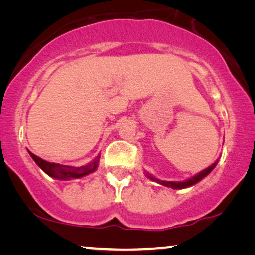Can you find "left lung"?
Returning a JSON list of instances; mask_svg holds the SVG:
<instances>
[{
    "instance_id": "1",
    "label": "left lung",
    "mask_w": 255,
    "mask_h": 255,
    "mask_svg": "<svg viewBox=\"0 0 255 255\" xmlns=\"http://www.w3.org/2000/svg\"><path fill=\"white\" fill-rule=\"evenodd\" d=\"M215 166H216V162H215L214 165H212V166L208 167L207 169H204L203 172L198 173L197 175L193 176V177H191V179L187 180V181H183V182H172V181H161V180H158V179H155V177H153L152 175H149V174H147V176H148L149 179H151V180H153V181H156V182H158V183L162 184V186L170 187V188H173V189H182V188L190 187V186H193V184L197 183L198 181H201L202 179H203V177L207 176L208 174L210 173L211 170L215 168Z\"/></svg>"
}]
</instances>
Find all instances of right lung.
I'll list each match as a JSON object with an SVG mask.
<instances>
[{
    "label": "right lung",
    "instance_id": "right-lung-1",
    "mask_svg": "<svg viewBox=\"0 0 255 255\" xmlns=\"http://www.w3.org/2000/svg\"><path fill=\"white\" fill-rule=\"evenodd\" d=\"M29 153L31 158L34 160V162H36L37 165L47 174V175L55 177V179H60V180H67V179H72V177L73 179H78V177L88 175V174L93 173L94 170L97 168V163H99V156H97L93 162H90L88 165L82 166V167L64 166V165H59V163H54V162H47L43 159L38 158L37 155H34L33 153H31L30 151Z\"/></svg>",
    "mask_w": 255,
    "mask_h": 255
}]
</instances>
